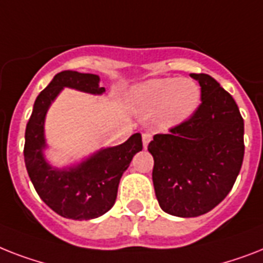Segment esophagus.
<instances>
[{"label": "esophagus", "mask_w": 263, "mask_h": 263, "mask_svg": "<svg viewBox=\"0 0 263 263\" xmlns=\"http://www.w3.org/2000/svg\"><path fill=\"white\" fill-rule=\"evenodd\" d=\"M142 139H143V147H144V148H147V146H148V143L151 142V134H148V132H146V134H143Z\"/></svg>", "instance_id": "1"}]
</instances>
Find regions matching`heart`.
<instances>
[{
  "mask_svg": "<svg viewBox=\"0 0 263 263\" xmlns=\"http://www.w3.org/2000/svg\"><path fill=\"white\" fill-rule=\"evenodd\" d=\"M201 104V89L191 80H151L134 90L132 105L140 113L158 110L157 121L163 128L181 124L193 116Z\"/></svg>",
  "mask_w": 263,
  "mask_h": 263,
  "instance_id": "1",
  "label": "heart"
}]
</instances>
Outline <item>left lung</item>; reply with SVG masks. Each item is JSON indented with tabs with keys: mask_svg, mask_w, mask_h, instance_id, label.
<instances>
[{
	"mask_svg": "<svg viewBox=\"0 0 263 263\" xmlns=\"http://www.w3.org/2000/svg\"><path fill=\"white\" fill-rule=\"evenodd\" d=\"M191 77L201 86L198 109L148 144L158 202L178 217L200 216L220 204L245 155V123L235 100L208 74Z\"/></svg>",
	"mask_w": 263,
	"mask_h": 263,
	"instance_id": "obj_1",
	"label": "left lung"
}]
</instances>
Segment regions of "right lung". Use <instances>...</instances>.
<instances>
[{
	"label": "right lung",
	"instance_id": "add662e5",
	"mask_svg": "<svg viewBox=\"0 0 263 263\" xmlns=\"http://www.w3.org/2000/svg\"><path fill=\"white\" fill-rule=\"evenodd\" d=\"M96 74L58 72L50 85L40 91L25 128L24 161L28 176L43 201L58 215L72 220H89L106 213L117 197L119 182L136 153L142 151L140 134H134L120 146L102 148L80 165L57 168L44 159V119L51 102L63 87L102 95Z\"/></svg>",
	"mask_w": 263,
	"mask_h": 263
}]
</instances>
